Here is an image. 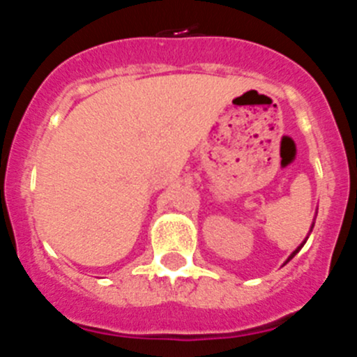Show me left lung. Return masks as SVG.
Returning <instances> with one entry per match:
<instances>
[{
	"instance_id": "left-lung-1",
	"label": "left lung",
	"mask_w": 357,
	"mask_h": 357,
	"mask_svg": "<svg viewBox=\"0 0 357 357\" xmlns=\"http://www.w3.org/2000/svg\"><path fill=\"white\" fill-rule=\"evenodd\" d=\"M313 227H314V223H311V229H309V232H311V230H313ZM307 238H309V234H307ZM307 238H305V239H304V241H302V243H301V245H298V247H296V248H295V250H293V252H291V254H289V257H288V259H286V263H288V261H291V259H293V257H295V255H296V254H298V252H301V248H302V247H304V243H305V241H307ZM286 263H284V264H286Z\"/></svg>"
}]
</instances>
